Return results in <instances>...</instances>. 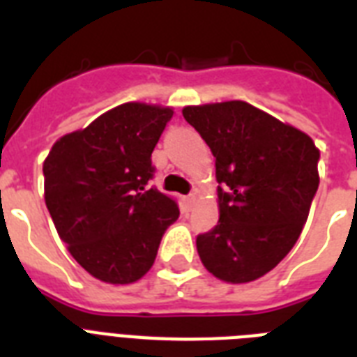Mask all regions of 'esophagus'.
<instances>
[{
	"label": "esophagus",
	"mask_w": 357,
	"mask_h": 357,
	"mask_svg": "<svg viewBox=\"0 0 357 357\" xmlns=\"http://www.w3.org/2000/svg\"><path fill=\"white\" fill-rule=\"evenodd\" d=\"M185 202H187V207H189V209H192L196 204V192H190V195L185 198Z\"/></svg>",
	"instance_id": "esophagus-1"
}]
</instances>
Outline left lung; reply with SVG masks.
Instances as JSON below:
<instances>
[{
    "instance_id": "8db88e82",
    "label": "left lung",
    "mask_w": 357,
    "mask_h": 357,
    "mask_svg": "<svg viewBox=\"0 0 357 357\" xmlns=\"http://www.w3.org/2000/svg\"><path fill=\"white\" fill-rule=\"evenodd\" d=\"M185 120L215 155L217 226L196 237L202 263L228 283L254 282L298 241L319 189L315 142L246 102L192 105Z\"/></svg>"
}]
</instances>
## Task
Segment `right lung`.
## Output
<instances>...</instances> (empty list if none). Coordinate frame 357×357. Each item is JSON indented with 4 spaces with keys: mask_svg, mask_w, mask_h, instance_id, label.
<instances>
[{
    "mask_svg": "<svg viewBox=\"0 0 357 357\" xmlns=\"http://www.w3.org/2000/svg\"><path fill=\"white\" fill-rule=\"evenodd\" d=\"M170 107L123 103L61 137L44 161V198L59 237L98 280L133 283L150 271L161 238L179 217L157 189L151 151Z\"/></svg>",
    "mask_w": 357,
    "mask_h": 357,
    "instance_id": "right-lung-1",
    "label": "right lung"
}]
</instances>
